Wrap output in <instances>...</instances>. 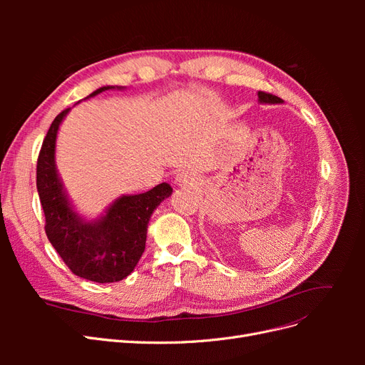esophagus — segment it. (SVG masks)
<instances>
[{
  "instance_id": "esophagus-1",
  "label": "esophagus",
  "mask_w": 365,
  "mask_h": 365,
  "mask_svg": "<svg viewBox=\"0 0 365 365\" xmlns=\"http://www.w3.org/2000/svg\"><path fill=\"white\" fill-rule=\"evenodd\" d=\"M175 182L178 184V185L189 184V182H190L189 175H187V173H178V175H176V178H175Z\"/></svg>"
}]
</instances>
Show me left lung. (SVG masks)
I'll return each mask as SVG.
<instances>
[{
    "label": "left lung",
    "mask_w": 365,
    "mask_h": 365,
    "mask_svg": "<svg viewBox=\"0 0 365 365\" xmlns=\"http://www.w3.org/2000/svg\"><path fill=\"white\" fill-rule=\"evenodd\" d=\"M259 101L262 103H280L282 98L277 96H272L269 93H264V91H259Z\"/></svg>",
    "instance_id": "obj_1"
}]
</instances>
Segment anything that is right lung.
<instances>
[{"label":"right lung","mask_w":365,"mask_h":365,"mask_svg":"<svg viewBox=\"0 0 365 365\" xmlns=\"http://www.w3.org/2000/svg\"><path fill=\"white\" fill-rule=\"evenodd\" d=\"M114 86L98 88L90 97ZM56 115L42 141L36 164V187L46 216V233L70 271L97 283L123 280L134 271L146 247L148 222L160 202L172 193L168 182L140 195L121 196L94 224L77 216L63 193L54 168V145L61 121Z\"/></svg>","instance_id":"obj_1"}]
</instances>
